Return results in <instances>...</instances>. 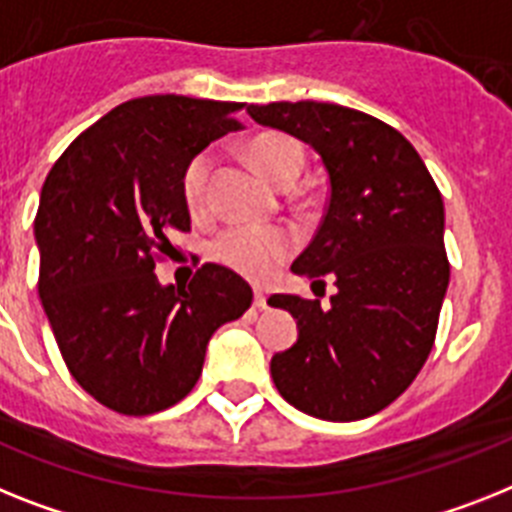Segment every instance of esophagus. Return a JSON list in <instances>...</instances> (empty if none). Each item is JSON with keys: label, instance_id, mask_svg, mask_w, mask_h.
Returning <instances> with one entry per match:
<instances>
[{"label": "esophagus", "instance_id": "1", "mask_svg": "<svg viewBox=\"0 0 512 512\" xmlns=\"http://www.w3.org/2000/svg\"><path fill=\"white\" fill-rule=\"evenodd\" d=\"M255 307L257 309L268 307V296H265L263 289H255Z\"/></svg>", "mask_w": 512, "mask_h": 512}]
</instances>
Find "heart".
Instances as JSON below:
<instances>
[{
  "mask_svg": "<svg viewBox=\"0 0 512 512\" xmlns=\"http://www.w3.org/2000/svg\"><path fill=\"white\" fill-rule=\"evenodd\" d=\"M249 158L257 171L276 184L289 190L291 184L302 176L304 153L296 140L278 132H265L249 143ZM210 171H213V153H197L182 174V195L190 210H203L208 195ZM294 239L283 229H255V226H229L218 231L208 244V255L247 278H268L278 265L291 255Z\"/></svg>",
  "mask_w": 512,
  "mask_h": 512,
  "instance_id": "heart-1",
  "label": "heart"
}]
</instances>
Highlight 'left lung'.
<instances>
[{
	"label": "left lung",
	"mask_w": 512,
	"mask_h": 512,
	"mask_svg": "<svg viewBox=\"0 0 512 512\" xmlns=\"http://www.w3.org/2000/svg\"><path fill=\"white\" fill-rule=\"evenodd\" d=\"M247 114L307 143L330 182L320 229L291 270L312 283L330 278L338 291L328 307L270 296L299 328L294 346L270 359V375L304 414L367 419L409 388L435 343L450 281L440 190L414 145L364 111L278 101Z\"/></svg>",
	"instance_id": "8db88e82"
}]
</instances>
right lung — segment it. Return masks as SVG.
<instances>
[{
  "label": "right lung",
  "mask_w": 512,
  "mask_h": 512,
  "mask_svg": "<svg viewBox=\"0 0 512 512\" xmlns=\"http://www.w3.org/2000/svg\"><path fill=\"white\" fill-rule=\"evenodd\" d=\"M242 103L145 96L119 103L49 171L38 203V296L67 369L111 411L148 416L195 388L210 336L242 317L252 289L205 263L190 286H163L156 255L190 231L187 163L242 130Z\"/></svg>",
  "instance_id": "1"
}]
</instances>
